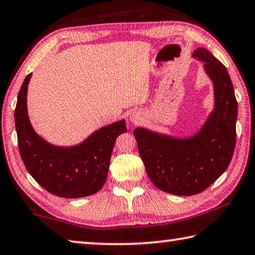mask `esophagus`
<instances>
[{
  "instance_id": "1",
  "label": "esophagus",
  "mask_w": 255,
  "mask_h": 255,
  "mask_svg": "<svg viewBox=\"0 0 255 255\" xmlns=\"http://www.w3.org/2000/svg\"><path fill=\"white\" fill-rule=\"evenodd\" d=\"M129 119H130V122L132 124H139L141 122V116L139 112H132Z\"/></svg>"
}]
</instances>
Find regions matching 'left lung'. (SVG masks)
<instances>
[{"instance_id":"left-lung-1","label":"left lung","mask_w":255,"mask_h":255,"mask_svg":"<svg viewBox=\"0 0 255 255\" xmlns=\"http://www.w3.org/2000/svg\"><path fill=\"white\" fill-rule=\"evenodd\" d=\"M214 83L215 108L204 126L188 138L133 130L138 152L155 187L175 196H193L213 184L230 165L236 143L237 101L226 67L206 48L193 51Z\"/></svg>"}]
</instances>
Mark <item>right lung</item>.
<instances>
[{"mask_svg":"<svg viewBox=\"0 0 255 255\" xmlns=\"http://www.w3.org/2000/svg\"><path fill=\"white\" fill-rule=\"evenodd\" d=\"M30 79L31 74L21 85L14 111L19 150L25 169L42 188L57 197L94 195L106 182L115 141L127 131L126 123L120 120L98 129L79 145H51L30 124L27 109Z\"/></svg>","mask_w":255,"mask_h":255,"instance_id":"obj_1","label":"right lung"}]
</instances>
